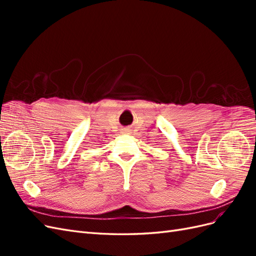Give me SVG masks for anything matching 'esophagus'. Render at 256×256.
Here are the masks:
<instances>
[{
	"label": "esophagus",
	"mask_w": 256,
	"mask_h": 256,
	"mask_svg": "<svg viewBox=\"0 0 256 256\" xmlns=\"http://www.w3.org/2000/svg\"><path fill=\"white\" fill-rule=\"evenodd\" d=\"M125 131H127V130H125Z\"/></svg>",
	"instance_id": "34e87169"
}]
</instances>
